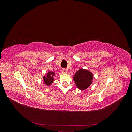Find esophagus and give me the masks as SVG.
Listing matches in <instances>:
<instances>
[{"instance_id":"34e87169","label":"esophagus","mask_w":132,"mask_h":132,"mask_svg":"<svg viewBox=\"0 0 132 132\" xmlns=\"http://www.w3.org/2000/svg\"><path fill=\"white\" fill-rule=\"evenodd\" d=\"M62 71L63 73H67V72H68L67 70L66 69H64V68H63V69H62Z\"/></svg>"}]
</instances>
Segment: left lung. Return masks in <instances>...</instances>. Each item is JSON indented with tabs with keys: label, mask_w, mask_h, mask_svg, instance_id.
<instances>
[{
	"label": "left lung",
	"mask_w": 132,
	"mask_h": 132,
	"mask_svg": "<svg viewBox=\"0 0 132 132\" xmlns=\"http://www.w3.org/2000/svg\"><path fill=\"white\" fill-rule=\"evenodd\" d=\"M75 85L80 90H84L90 86L93 79V74L86 69H80L73 77Z\"/></svg>",
	"instance_id": "left-lung-1"
}]
</instances>
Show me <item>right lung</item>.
Wrapping results in <instances>:
<instances>
[{
	"label": "right lung",
	"instance_id": "add662e5",
	"mask_svg": "<svg viewBox=\"0 0 132 132\" xmlns=\"http://www.w3.org/2000/svg\"><path fill=\"white\" fill-rule=\"evenodd\" d=\"M55 75V73L54 72H52V71H48L46 75L43 76V80L44 83L47 86H50L52 84L54 81V76Z\"/></svg>",
	"mask_w": 132,
	"mask_h": 132
}]
</instances>
